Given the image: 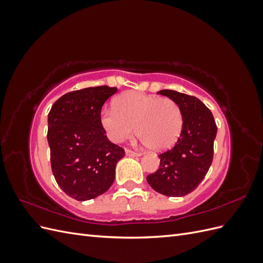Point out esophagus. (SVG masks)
Segmentation results:
<instances>
[{
  "mask_svg": "<svg viewBox=\"0 0 263 263\" xmlns=\"http://www.w3.org/2000/svg\"><path fill=\"white\" fill-rule=\"evenodd\" d=\"M125 153H126V156H129V157H138V156H140V153H137V151H133L130 149H126Z\"/></svg>",
  "mask_w": 263,
  "mask_h": 263,
  "instance_id": "esophagus-1",
  "label": "esophagus"
}]
</instances>
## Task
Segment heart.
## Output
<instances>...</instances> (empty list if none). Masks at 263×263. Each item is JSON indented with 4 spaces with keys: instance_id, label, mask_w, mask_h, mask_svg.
<instances>
[{
    "instance_id": "heart-1",
    "label": "heart",
    "mask_w": 263,
    "mask_h": 263,
    "mask_svg": "<svg viewBox=\"0 0 263 263\" xmlns=\"http://www.w3.org/2000/svg\"><path fill=\"white\" fill-rule=\"evenodd\" d=\"M114 104L100 113L101 125L113 142L130 138L135 126L140 140L155 151L171 148L180 137L183 115L176 101L130 91L117 97Z\"/></svg>"
}]
</instances>
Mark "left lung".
<instances>
[{
    "label": "left lung",
    "instance_id": "obj_1",
    "mask_svg": "<svg viewBox=\"0 0 263 263\" xmlns=\"http://www.w3.org/2000/svg\"><path fill=\"white\" fill-rule=\"evenodd\" d=\"M158 94L176 101L183 115V128L173 148L159 155L160 168L147 177L158 193L184 196L198 186L213 161L217 126L211 110L195 97L173 90Z\"/></svg>",
    "mask_w": 263,
    "mask_h": 263
}]
</instances>
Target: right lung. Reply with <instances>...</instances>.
<instances>
[{
  "mask_svg": "<svg viewBox=\"0 0 263 263\" xmlns=\"http://www.w3.org/2000/svg\"><path fill=\"white\" fill-rule=\"evenodd\" d=\"M117 91L107 85L69 92L53 103L47 139L53 177L77 201L105 193L115 179L116 163L125 156L110 142L100 122L102 106Z\"/></svg>",
  "mask_w": 263,
  "mask_h": 263,
  "instance_id": "1",
  "label": "right lung"
}]
</instances>
